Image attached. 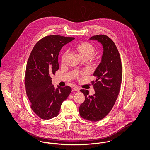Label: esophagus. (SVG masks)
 Returning <instances> with one entry per match:
<instances>
[{"label":"esophagus","mask_w":150,"mask_h":150,"mask_svg":"<svg viewBox=\"0 0 150 150\" xmlns=\"http://www.w3.org/2000/svg\"><path fill=\"white\" fill-rule=\"evenodd\" d=\"M72 91H74V92H79V91H80V88L78 87V86H74L73 88H72Z\"/></svg>","instance_id":"esophagus-1"}]
</instances>
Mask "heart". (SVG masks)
Masks as SVG:
<instances>
[{"mask_svg": "<svg viewBox=\"0 0 150 150\" xmlns=\"http://www.w3.org/2000/svg\"><path fill=\"white\" fill-rule=\"evenodd\" d=\"M80 56L81 57L87 56L89 58L93 56L94 49L92 45L88 43H82L79 44L76 47ZM67 54V52H64L62 56V61H64V58Z\"/></svg>", "mask_w": 150, "mask_h": 150, "instance_id": "obj_1", "label": "heart"}]
</instances>
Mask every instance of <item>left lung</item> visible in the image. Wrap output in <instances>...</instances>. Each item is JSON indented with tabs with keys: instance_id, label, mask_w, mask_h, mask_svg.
<instances>
[{
	"instance_id": "left-lung-1",
	"label": "left lung",
	"mask_w": 150,
	"mask_h": 150,
	"mask_svg": "<svg viewBox=\"0 0 150 150\" xmlns=\"http://www.w3.org/2000/svg\"><path fill=\"white\" fill-rule=\"evenodd\" d=\"M102 44L103 52L101 62L93 74L96 80L91 81L95 93L90 96L89 91L81 89L85 100L79 107L80 116L92 121H99L111 111L118 97L122 70L119 52L114 42L105 35L90 38Z\"/></svg>"
}]
</instances>
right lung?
I'll return each instance as SVG.
<instances>
[{
	"instance_id": "right-lung-1",
	"label": "right lung",
	"mask_w": 150,
	"mask_h": 150,
	"mask_svg": "<svg viewBox=\"0 0 150 150\" xmlns=\"http://www.w3.org/2000/svg\"><path fill=\"white\" fill-rule=\"evenodd\" d=\"M75 38L47 36L34 47L26 67L25 86L33 111L40 118L49 120L56 117L61 106L71 92L69 86L56 89L50 76L59 69L58 57L62 47Z\"/></svg>"
}]
</instances>
